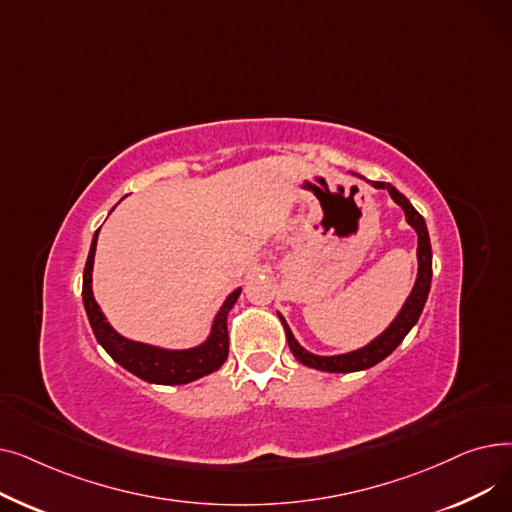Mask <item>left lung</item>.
I'll return each instance as SVG.
<instances>
[{
  "label": "left lung",
  "instance_id": "obj_1",
  "mask_svg": "<svg viewBox=\"0 0 512 512\" xmlns=\"http://www.w3.org/2000/svg\"><path fill=\"white\" fill-rule=\"evenodd\" d=\"M363 178V176H361ZM371 186L375 188H386L390 193V197L394 199L396 205L402 207L405 211V218L409 222V226L415 228L417 232V261H419V270H417V280L415 286L409 294V299L402 305V309L398 311L396 319L392 324L378 336L375 340H371L367 346L359 348V351L353 353H344V355H334V357H319L313 355L297 342V338L292 336L286 319L280 315V321L286 332V340L292 355L297 357V361H301L307 367L319 369V371H330V373H351V371H361V369H369L373 365H378L380 361H384L394 348L405 340V336L411 332V328L417 324V319L425 307L427 294H429V284H432V245H429V234H427V226L425 220L421 218V213L411 205V201L398 193L396 188L388 182H371Z\"/></svg>",
  "mask_w": 512,
  "mask_h": 512
}]
</instances>
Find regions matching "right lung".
<instances>
[{
	"label": "right lung",
	"mask_w": 512,
	"mask_h": 512,
	"mask_svg": "<svg viewBox=\"0 0 512 512\" xmlns=\"http://www.w3.org/2000/svg\"><path fill=\"white\" fill-rule=\"evenodd\" d=\"M99 230L93 236L91 251L87 257L85 274H83V303L89 317V324L97 342L105 348L118 365L126 371L134 373L137 378L149 384L161 386H178L195 382L207 373L220 369L228 359V313L240 297V288L230 292L220 311L213 317V326L207 340L199 346L184 348V351H170V348H159L151 344H143L137 340H128L120 336L110 321L101 313L95 297H93V261H95V247H97Z\"/></svg>",
	"instance_id": "1"
}]
</instances>
